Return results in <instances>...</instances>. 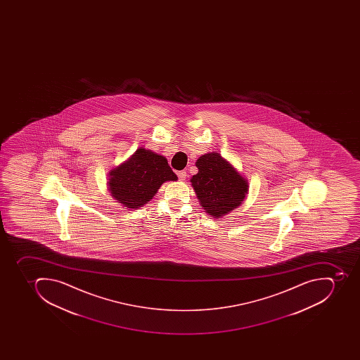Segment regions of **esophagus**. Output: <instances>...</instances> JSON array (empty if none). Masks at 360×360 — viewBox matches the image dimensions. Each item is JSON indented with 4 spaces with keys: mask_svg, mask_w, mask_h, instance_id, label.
Masks as SVG:
<instances>
[{
    "mask_svg": "<svg viewBox=\"0 0 360 360\" xmlns=\"http://www.w3.org/2000/svg\"><path fill=\"white\" fill-rule=\"evenodd\" d=\"M178 178L180 181H184L186 178H187V172H186V171H179Z\"/></svg>",
    "mask_w": 360,
    "mask_h": 360,
    "instance_id": "1",
    "label": "esophagus"
}]
</instances>
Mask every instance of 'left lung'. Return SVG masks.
<instances>
[{
  "instance_id": "1",
  "label": "left lung",
  "mask_w": 360,
  "mask_h": 360,
  "mask_svg": "<svg viewBox=\"0 0 360 360\" xmlns=\"http://www.w3.org/2000/svg\"><path fill=\"white\" fill-rule=\"evenodd\" d=\"M195 167L198 173L190 181L207 214L221 217L241 205L248 193V182L221 154L201 155Z\"/></svg>"
}]
</instances>
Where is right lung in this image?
<instances>
[{
    "mask_svg": "<svg viewBox=\"0 0 360 360\" xmlns=\"http://www.w3.org/2000/svg\"><path fill=\"white\" fill-rule=\"evenodd\" d=\"M109 176L108 184L113 198L129 210L144 206L163 182L178 180L165 156L143 148Z\"/></svg>",
    "mask_w": 360,
    "mask_h": 360,
    "instance_id": "1",
    "label": "right lung"
}]
</instances>
